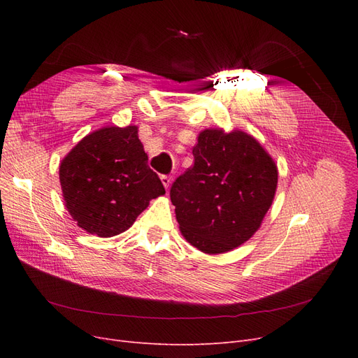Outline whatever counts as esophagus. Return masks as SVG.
I'll return each mask as SVG.
<instances>
[{
	"label": "esophagus",
	"mask_w": 358,
	"mask_h": 358,
	"mask_svg": "<svg viewBox=\"0 0 358 358\" xmlns=\"http://www.w3.org/2000/svg\"><path fill=\"white\" fill-rule=\"evenodd\" d=\"M171 176H167V175H162L161 176V182H162V185H164V188L166 189H169L170 188V185H171Z\"/></svg>",
	"instance_id": "esophagus-1"
}]
</instances>
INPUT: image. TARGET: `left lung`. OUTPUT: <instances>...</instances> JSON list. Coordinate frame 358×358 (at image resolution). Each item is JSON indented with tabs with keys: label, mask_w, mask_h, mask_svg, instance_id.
Returning a JSON list of instances; mask_svg holds the SVG:
<instances>
[{
	"label": "left lung",
	"mask_w": 358,
	"mask_h": 358,
	"mask_svg": "<svg viewBox=\"0 0 358 358\" xmlns=\"http://www.w3.org/2000/svg\"><path fill=\"white\" fill-rule=\"evenodd\" d=\"M192 148L194 166L170 188L183 237L201 252L222 254L259 229L272 206L278 169L264 148L239 129L210 128Z\"/></svg>",
	"instance_id": "obj_1"
}]
</instances>
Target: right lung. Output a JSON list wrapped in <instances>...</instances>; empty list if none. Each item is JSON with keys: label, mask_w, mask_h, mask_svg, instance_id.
<instances>
[{"label": "right lung", "mask_w": 358, "mask_h": 358, "mask_svg": "<svg viewBox=\"0 0 358 358\" xmlns=\"http://www.w3.org/2000/svg\"><path fill=\"white\" fill-rule=\"evenodd\" d=\"M136 125L104 127L83 137L61 161L66 208L80 229L100 237L128 230L152 199L166 194Z\"/></svg>", "instance_id": "add662e5"}]
</instances>
